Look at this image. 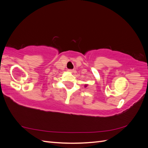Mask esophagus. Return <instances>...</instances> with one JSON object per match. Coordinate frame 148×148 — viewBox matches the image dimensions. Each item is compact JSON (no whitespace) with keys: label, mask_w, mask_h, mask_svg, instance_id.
Returning <instances> with one entry per match:
<instances>
[{"label":"esophagus","mask_w":148,"mask_h":148,"mask_svg":"<svg viewBox=\"0 0 148 148\" xmlns=\"http://www.w3.org/2000/svg\"><path fill=\"white\" fill-rule=\"evenodd\" d=\"M68 71H69V72H71V73H73L75 71V70H72V69H69Z\"/></svg>","instance_id":"esophagus-1"}]
</instances>
